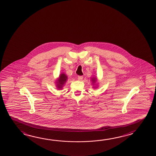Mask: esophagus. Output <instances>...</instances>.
<instances>
[{"label":"esophagus","instance_id":"34e87169","mask_svg":"<svg viewBox=\"0 0 156 156\" xmlns=\"http://www.w3.org/2000/svg\"><path fill=\"white\" fill-rule=\"evenodd\" d=\"M83 76H78V80H80V81H81V80H83Z\"/></svg>","mask_w":156,"mask_h":156}]
</instances>
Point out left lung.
I'll use <instances>...</instances> for the list:
<instances>
[{
	"instance_id": "obj_1",
	"label": "left lung",
	"mask_w": 156,
	"mask_h": 156,
	"mask_svg": "<svg viewBox=\"0 0 156 156\" xmlns=\"http://www.w3.org/2000/svg\"><path fill=\"white\" fill-rule=\"evenodd\" d=\"M91 81H92V83H93V88H94V89H95V88H97L98 86V83H96V82H97V78L96 77H93V78H91Z\"/></svg>"
}]
</instances>
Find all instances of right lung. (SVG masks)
<instances>
[{"instance_id": "1", "label": "right lung", "mask_w": 156, "mask_h": 156, "mask_svg": "<svg viewBox=\"0 0 156 156\" xmlns=\"http://www.w3.org/2000/svg\"><path fill=\"white\" fill-rule=\"evenodd\" d=\"M68 79V77L65 73H61L59 77L57 79L56 81V86L58 90H62L63 86L66 83L67 80Z\"/></svg>"}]
</instances>
